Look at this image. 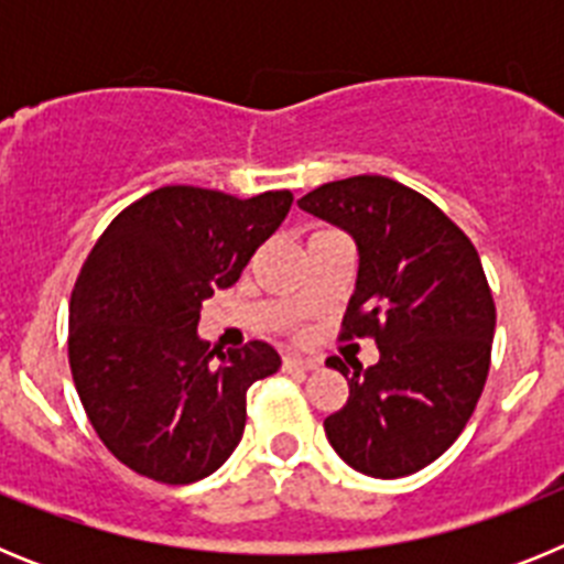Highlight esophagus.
<instances>
[{
    "mask_svg": "<svg viewBox=\"0 0 564 564\" xmlns=\"http://www.w3.org/2000/svg\"><path fill=\"white\" fill-rule=\"evenodd\" d=\"M282 370L293 372H311V370H318V361H313V358H299V356H285V361H282Z\"/></svg>",
    "mask_w": 564,
    "mask_h": 564,
    "instance_id": "esophagus-1",
    "label": "esophagus"
}]
</instances>
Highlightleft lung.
Segmentation results:
<instances>
[{
	"instance_id": "1",
	"label": "left lung",
	"mask_w": 564,
	"mask_h": 564,
	"mask_svg": "<svg viewBox=\"0 0 564 564\" xmlns=\"http://www.w3.org/2000/svg\"><path fill=\"white\" fill-rule=\"evenodd\" d=\"M358 246L341 338L370 336L378 364L352 370L341 410L325 417L333 449L367 477H406L449 449L486 387L495 299L471 239L415 188L358 174L299 200Z\"/></svg>"
}]
</instances>
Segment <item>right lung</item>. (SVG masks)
<instances>
[{
    "label": "right lung",
    "instance_id": "add662e5",
    "mask_svg": "<svg viewBox=\"0 0 564 564\" xmlns=\"http://www.w3.org/2000/svg\"><path fill=\"white\" fill-rule=\"evenodd\" d=\"M291 192L248 200L163 186L98 237L69 299V370L93 430L123 466L186 486L228 460L246 392L279 370L265 341L217 356L197 336L203 302L231 288L285 220Z\"/></svg>",
    "mask_w": 564,
    "mask_h": 564
}]
</instances>
